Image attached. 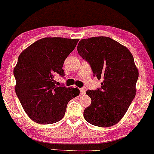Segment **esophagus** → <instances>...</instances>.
I'll return each mask as SVG.
<instances>
[{
  "mask_svg": "<svg viewBox=\"0 0 154 154\" xmlns=\"http://www.w3.org/2000/svg\"><path fill=\"white\" fill-rule=\"evenodd\" d=\"M80 92H81V94L85 95V89L81 88H80Z\"/></svg>",
  "mask_w": 154,
  "mask_h": 154,
  "instance_id": "34e87169",
  "label": "esophagus"
}]
</instances>
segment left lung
<instances>
[{
  "mask_svg": "<svg viewBox=\"0 0 154 154\" xmlns=\"http://www.w3.org/2000/svg\"><path fill=\"white\" fill-rule=\"evenodd\" d=\"M77 51L91 66L93 75L103 80L100 88L86 91L91 104L83 117L93 125L111 127L122 118L135 97L139 71L133 56L127 47L107 37L81 39Z\"/></svg>",
  "mask_w": 154,
  "mask_h": 154,
  "instance_id": "1",
  "label": "left lung"
}]
</instances>
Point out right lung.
<instances>
[{"label": "right lung", "mask_w": 154, "mask_h": 154, "mask_svg": "<svg viewBox=\"0 0 154 154\" xmlns=\"http://www.w3.org/2000/svg\"><path fill=\"white\" fill-rule=\"evenodd\" d=\"M79 39L46 37L20 54L13 71L15 93L24 110L32 120L42 125L56 123L64 116L67 104L79 95L75 88L57 86L56 75L65 76V59Z\"/></svg>", "instance_id": "1"}]
</instances>
